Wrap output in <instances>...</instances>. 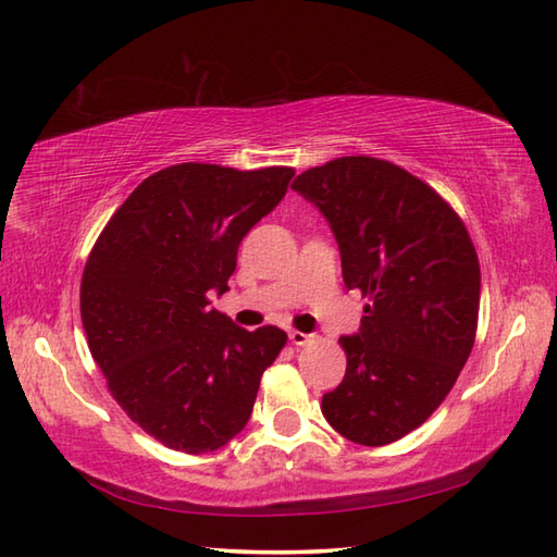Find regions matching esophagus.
Here are the masks:
<instances>
[{"instance_id":"1","label":"esophagus","mask_w":557,"mask_h":557,"mask_svg":"<svg viewBox=\"0 0 557 557\" xmlns=\"http://www.w3.org/2000/svg\"><path fill=\"white\" fill-rule=\"evenodd\" d=\"M289 342H292V345H297V347H304V345H309V342H311V335L299 333V330H289Z\"/></svg>"}]
</instances>
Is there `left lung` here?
<instances>
[{
	"label": "left lung",
	"mask_w": 557,
	"mask_h": 557,
	"mask_svg": "<svg viewBox=\"0 0 557 557\" xmlns=\"http://www.w3.org/2000/svg\"><path fill=\"white\" fill-rule=\"evenodd\" d=\"M292 188L330 222L347 289L369 297L359 333L339 337L347 371L323 417L351 443L389 445L443 405L474 347L476 248L441 194L387 160H330Z\"/></svg>",
	"instance_id": "left-lung-1"
}]
</instances>
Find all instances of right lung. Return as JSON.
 <instances>
[{
    "instance_id": "add662e5",
    "label": "right lung",
    "mask_w": 557,
    "mask_h": 557,
    "mask_svg": "<svg viewBox=\"0 0 557 557\" xmlns=\"http://www.w3.org/2000/svg\"><path fill=\"white\" fill-rule=\"evenodd\" d=\"M292 168L182 162L140 182L88 256L81 321L126 417L162 445L206 455L251 417L285 330L248 333L210 309L248 230L287 194Z\"/></svg>"
}]
</instances>
